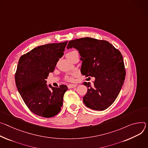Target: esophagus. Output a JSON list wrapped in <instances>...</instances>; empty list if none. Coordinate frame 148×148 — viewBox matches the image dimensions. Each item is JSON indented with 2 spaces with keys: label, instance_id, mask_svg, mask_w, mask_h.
<instances>
[{
  "label": "esophagus",
  "instance_id": "1",
  "mask_svg": "<svg viewBox=\"0 0 148 148\" xmlns=\"http://www.w3.org/2000/svg\"><path fill=\"white\" fill-rule=\"evenodd\" d=\"M77 85L76 84H69L68 85V87L69 89H71V88H75L76 87Z\"/></svg>",
  "mask_w": 148,
  "mask_h": 148
}]
</instances>
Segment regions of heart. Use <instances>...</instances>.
<instances>
[{
    "instance_id": "1",
    "label": "heart",
    "mask_w": 148,
    "mask_h": 148,
    "mask_svg": "<svg viewBox=\"0 0 148 148\" xmlns=\"http://www.w3.org/2000/svg\"><path fill=\"white\" fill-rule=\"evenodd\" d=\"M75 51H72V52H74ZM65 80H66L68 81H72L73 80V77L72 76H66L65 77Z\"/></svg>"
}]
</instances>
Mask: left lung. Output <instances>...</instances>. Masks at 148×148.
Returning <instances> with one entry per match:
<instances>
[{"instance_id":"left-lung-1","label":"left lung","mask_w":148,"mask_h":148,"mask_svg":"<svg viewBox=\"0 0 148 148\" xmlns=\"http://www.w3.org/2000/svg\"><path fill=\"white\" fill-rule=\"evenodd\" d=\"M72 47L81 56V73L95 77L93 85L83 83L88 88L84 103L93 110L106 109L116 100L125 79L121 53L109 42L91 38L69 41L67 49Z\"/></svg>"}]
</instances>
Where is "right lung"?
Masks as SVG:
<instances>
[{"mask_svg": "<svg viewBox=\"0 0 148 148\" xmlns=\"http://www.w3.org/2000/svg\"><path fill=\"white\" fill-rule=\"evenodd\" d=\"M67 43L66 41L39 46L19 59L15 73L16 87L29 109L39 116L51 118L61 110L68 87L49 85V89L46 79L53 72Z\"/></svg>", "mask_w": 148, "mask_h": 148, "instance_id": "obj_1", "label": "right lung"}]
</instances>
